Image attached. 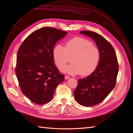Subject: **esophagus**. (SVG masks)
I'll return each instance as SVG.
<instances>
[{
    "label": "esophagus",
    "instance_id": "34e87169",
    "mask_svg": "<svg viewBox=\"0 0 133 133\" xmlns=\"http://www.w3.org/2000/svg\"><path fill=\"white\" fill-rule=\"evenodd\" d=\"M70 78V76H69L68 75H65V79H68Z\"/></svg>",
    "mask_w": 133,
    "mask_h": 133
}]
</instances>
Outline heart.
<instances>
[{"mask_svg": "<svg viewBox=\"0 0 133 133\" xmlns=\"http://www.w3.org/2000/svg\"><path fill=\"white\" fill-rule=\"evenodd\" d=\"M53 57L57 66L61 69L69 62L71 63L62 70L68 74H91L98 66L100 53L98 47L88 40L75 37L67 41L65 47L57 44L53 49Z\"/></svg>", "mask_w": 133, "mask_h": 133, "instance_id": "obj_1", "label": "heart"}]
</instances>
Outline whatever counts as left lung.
<instances>
[{
  "label": "left lung",
  "mask_w": 133,
  "mask_h": 133,
  "mask_svg": "<svg viewBox=\"0 0 133 133\" xmlns=\"http://www.w3.org/2000/svg\"><path fill=\"white\" fill-rule=\"evenodd\" d=\"M80 33L93 39L100 53V59L95 70L87 77L78 80L74 91L79 104L92 107L101 103L114 89L119 70L117 57L111 44L94 31L82 30Z\"/></svg>",
  "instance_id": "8db88e82"
}]
</instances>
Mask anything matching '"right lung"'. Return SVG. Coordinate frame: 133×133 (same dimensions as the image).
<instances>
[{
    "label": "right lung",
    "mask_w": 133,
    "mask_h": 133,
    "mask_svg": "<svg viewBox=\"0 0 133 133\" xmlns=\"http://www.w3.org/2000/svg\"><path fill=\"white\" fill-rule=\"evenodd\" d=\"M66 31L44 27L31 33L18 50L15 73L21 91L35 104L41 105L53 99L57 86L64 80L54 64L53 49Z\"/></svg>",
    "instance_id": "right-lung-1"
}]
</instances>
